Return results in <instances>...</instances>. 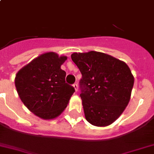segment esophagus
I'll use <instances>...</instances> for the list:
<instances>
[{"mask_svg":"<svg viewBox=\"0 0 154 154\" xmlns=\"http://www.w3.org/2000/svg\"><path fill=\"white\" fill-rule=\"evenodd\" d=\"M73 88H74V89H75V91H77V90H78V86H77V84H73Z\"/></svg>","mask_w":154,"mask_h":154,"instance_id":"34e87169","label":"esophagus"}]
</instances>
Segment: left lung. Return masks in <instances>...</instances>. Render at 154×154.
<instances>
[{
	"label": "left lung",
	"mask_w": 154,
	"mask_h": 154,
	"mask_svg": "<svg viewBox=\"0 0 154 154\" xmlns=\"http://www.w3.org/2000/svg\"><path fill=\"white\" fill-rule=\"evenodd\" d=\"M71 59L81 71V96L85 118L98 127L114 122L131 97L134 77L128 65L105 53H73Z\"/></svg>",
	"instance_id": "obj_1"
}]
</instances>
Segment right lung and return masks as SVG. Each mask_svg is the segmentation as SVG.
<instances>
[{"label":"right lung","mask_w":154,"mask_h":154,"mask_svg":"<svg viewBox=\"0 0 154 154\" xmlns=\"http://www.w3.org/2000/svg\"><path fill=\"white\" fill-rule=\"evenodd\" d=\"M66 56L55 52L42 54L23 67L15 76V85L23 104L36 116L45 120L62 113L75 91L66 83L61 65Z\"/></svg>","instance_id":"1"}]
</instances>
